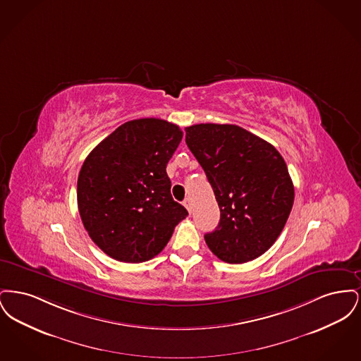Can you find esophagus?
Masks as SVG:
<instances>
[{"mask_svg": "<svg viewBox=\"0 0 361 361\" xmlns=\"http://www.w3.org/2000/svg\"><path fill=\"white\" fill-rule=\"evenodd\" d=\"M184 206L188 209L189 212H192V200H190L189 197H187V199L184 200Z\"/></svg>", "mask_w": 361, "mask_h": 361, "instance_id": "1", "label": "esophagus"}]
</instances>
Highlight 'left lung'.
Masks as SVG:
<instances>
[{"label":"left lung","mask_w":361,"mask_h":361,"mask_svg":"<svg viewBox=\"0 0 361 361\" xmlns=\"http://www.w3.org/2000/svg\"><path fill=\"white\" fill-rule=\"evenodd\" d=\"M185 133L221 209L218 227L204 235L207 246L228 264L259 257L283 231L293 204L286 161L271 143L235 124H195Z\"/></svg>","instance_id":"left-lung-1"}]
</instances>
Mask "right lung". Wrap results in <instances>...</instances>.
I'll list each match as a JSON object with an SVG mask.
<instances>
[{"mask_svg": "<svg viewBox=\"0 0 361 361\" xmlns=\"http://www.w3.org/2000/svg\"><path fill=\"white\" fill-rule=\"evenodd\" d=\"M183 139L154 118L127 121L86 157L77 181L89 237L109 257L143 262L159 255L188 211L174 202L166 165Z\"/></svg>", "mask_w": 361, "mask_h": 361, "instance_id": "right-lung-1", "label": "right lung"}]
</instances>
